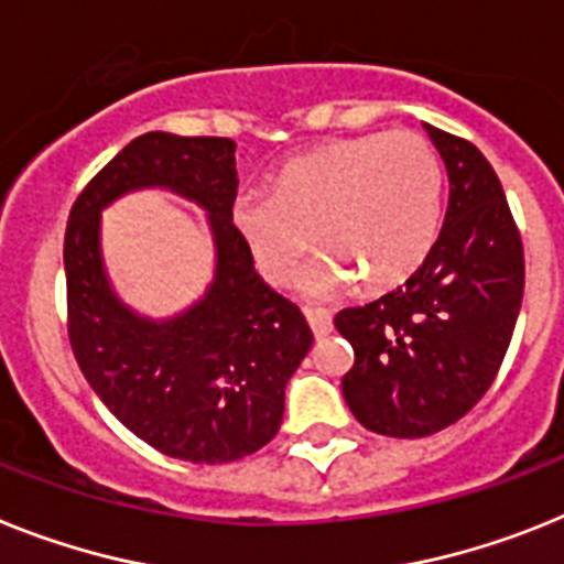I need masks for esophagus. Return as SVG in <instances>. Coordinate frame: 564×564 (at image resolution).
Listing matches in <instances>:
<instances>
[{
	"instance_id": "obj_1",
	"label": "esophagus",
	"mask_w": 564,
	"mask_h": 564,
	"mask_svg": "<svg viewBox=\"0 0 564 564\" xmlns=\"http://www.w3.org/2000/svg\"><path fill=\"white\" fill-rule=\"evenodd\" d=\"M304 315H306V321H310L315 338H326V335L333 333V318H329V312H324V310H306Z\"/></svg>"
}]
</instances>
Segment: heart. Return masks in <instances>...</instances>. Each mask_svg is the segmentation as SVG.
Returning a JSON list of instances; mask_svg holds the SVG:
<instances>
[{"mask_svg": "<svg viewBox=\"0 0 564 564\" xmlns=\"http://www.w3.org/2000/svg\"><path fill=\"white\" fill-rule=\"evenodd\" d=\"M231 226L258 272L286 286L310 254V297H335L361 278L370 290L404 283L427 260L442 226V163L415 131L333 140L272 174L269 194H240Z\"/></svg>", "mask_w": 564, "mask_h": 564, "instance_id": "b5f03b06", "label": "heart"}]
</instances>
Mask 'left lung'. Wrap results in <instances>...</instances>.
Returning a JSON list of instances; mask_svg holds the SVG:
<instances>
[{
  "mask_svg": "<svg viewBox=\"0 0 564 564\" xmlns=\"http://www.w3.org/2000/svg\"><path fill=\"white\" fill-rule=\"evenodd\" d=\"M451 200L427 260L367 306L335 315L355 364L340 390L364 427L424 438L451 427L494 384L524 292L522 238L494 165L473 143L424 122Z\"/></svg>",
  "mask_w": 564,
  "mask_h": 564,
  "instance_id": "left-lung-1",
  "label": "left lung"
}]
</instances>
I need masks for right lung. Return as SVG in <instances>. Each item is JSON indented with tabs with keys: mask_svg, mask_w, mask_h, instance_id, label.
Masks as SVG:
<instances>
[{
	"mask_svg": "<svg viewBox=\"0 0 564 564\" xmlns=\"http://www.w3.org/2000/svg\"><path fill=\"white\" fill-rule=\"evenodd\" d=\"M235 149L226 137H137L85 186L65 231L68 338L79 370L137 438L192 465L238 462L272 442L286 384L312 347L301 310L263 283L231 226ZM143 187L200 205L216 246L207 292L169 319L131 311L101 258V212Z\"/></svg>",
	"mask_w": 564,
	"mask_h": 564,
	"instance_id": "1",
	"label": "right lung"
}]
</instances>
